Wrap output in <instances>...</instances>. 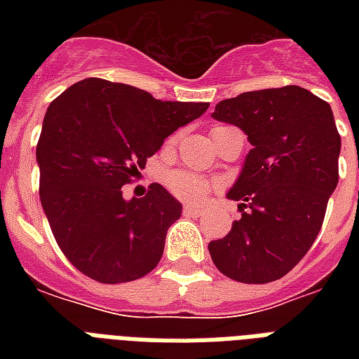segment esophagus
Wrapping results in <instances>:
<instances>
[{"label":"esophagus","mask_w":359,"mask_h":359,"mask_svg":"<svg viewBox=\"0 0 359 359\" xmlns=\"http://www.w3.org/2000/svg\"><path fill=\"white\" fill-rule=\"evenodd\" d=\"M182 212H184V216H201L203 208L201 207H190V205H186V207L182 208Z\"/></svg>","instance_id":"obj_1"}]
</instances>
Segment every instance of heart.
<instances>
[{"mask_svg": "<svg viewBox=\"0 0 359 359\" xmlns=\"http://www.w3.org/2000/svg\"><path fill=\"white\" fill-rule=\"evenodd\" d=\"M168 188L175 197L186 203H201L210 194L208 180L194 171H175L168 177Z\"/></svg>", "mask_w": 359, "mask_h": 359, "instance_id": "b5f03b06", "label": "heart"}]
</instances>
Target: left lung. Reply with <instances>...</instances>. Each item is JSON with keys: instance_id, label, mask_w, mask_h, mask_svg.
Returning <instances> with one entry per match:
<instances>
[{"instance_id": "obj_1", "label": "left lung", "mask_w": 359, "mask_h": 359, "mask_svg": "<svg viewBox=\"0 0 359 359\" xmlns=\"http://www.w3.org/2000/svg\"><path fill=\"white\" fill-rule=\"evenodd\" d=\"M214 119L248 134L251 151L227 194L242 212L208 251L240 283H270L304 259L339 180L341 135L328 102L298 86L242 93L216 104Z\"/></svg>"}]
</instances>
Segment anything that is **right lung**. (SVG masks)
Wrapping results in <instances>:
<instances>
[{"label":"right lung","instance_id":"add662e5","mask_svg":"<svg viewBox=\"0 0 359 359\" xmlns=\"http://www.w3.org/2000/svg\"><path fill=\"white\" fill-rule=\"evenodd\" d=\"M207 109L208 102H162L102 78L78 81L50 104L36 143L39 194L72 266L98 283H126L156 268L182 205L156 182L132 201L121 188L169 134Z\"/></svg>","mask_w":359,"mask_h":359}]
</instances>
